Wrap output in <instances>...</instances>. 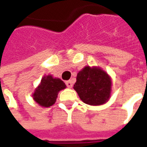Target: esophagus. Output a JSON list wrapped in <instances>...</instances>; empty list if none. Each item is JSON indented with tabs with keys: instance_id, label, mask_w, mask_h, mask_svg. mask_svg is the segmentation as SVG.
I'll use <instances>...</instances> for the list:
<instances>
[{
	"instance_id": "1",
	"label": "esophagus",
	"mask_w": 147,
	"mask_h": 147,
	"mask_svg": "<svg viewBox=\"0 0 147 147\" xmlns=\"http://www.w3.org/2000/svg\"><path fill=\"white\" fill-rule=\"evenodd\" d=\"M65 85H66V86L68 88H71L72 86H73V83H72L71 81H67V82H65Z\"/></svg>"
}]
</instances>
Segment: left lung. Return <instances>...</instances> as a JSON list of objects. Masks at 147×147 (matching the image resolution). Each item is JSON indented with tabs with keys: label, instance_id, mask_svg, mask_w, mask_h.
I'll use <instances>...</instances> for the list:
<instances>
[{
	"label": "left lung",
	"instance_id": "8db88e82",
	"mask_svg": "<svg viewBox=\"0 0 147 147\" xmlns=\"http://www.w3.org/2000/svg\"><path fill=\"white\" fill-rule=\"evenodd\" d=\"M111 81L107 74L100 68L86 66L79 71L74 89L82 101L91 106L106 103L110 97Z\"/></svg>",
	"mask_w": 147,
	"mask_h": 147
}]
</instances>
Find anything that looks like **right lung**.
<instances>
[{"mask_svg":"<svg viewBox=\"0 0 147 147\" xmlns=\"http://www.w3.org/2000/svg\"><path fill=\"white\" fill-rule=\"evenodd\" d=\"M65 88V83L61 79L46 76L41 79L40 86L33 94V99L40 106L49 107L56 102L58 92Z\"/></svg>","mask_w":147,"mask_h":147,"instance_id":"right-lung-1","label":"right lung"}]
</instances>
